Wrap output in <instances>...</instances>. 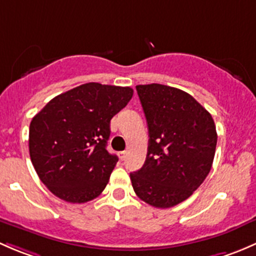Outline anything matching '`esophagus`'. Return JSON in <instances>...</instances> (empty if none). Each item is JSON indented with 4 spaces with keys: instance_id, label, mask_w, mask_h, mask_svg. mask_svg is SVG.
<instances>
[{
    "instance_id": "obj_1",
    "label": "esophagus",
    "mask_w": 256,
    "mask_h": 256,
    "mask_svg": "<svg viewBox=\"0 0 256 256\" xmlns=\"http://www.w3.org/2000/svg\"><path fill=\"white\" fill-rule=\"evenodd\" d=\"M127 154H128L127 150H123V152H120V159H122V160H124L126 158H127Z\"/></svg>"
}]
</instances>
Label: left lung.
Instances as JSON below:
<instances>
[{
	"label": "left lung",
	"mask_w": 256,
	"mask_h": 256,
	"mask_svg": "<svg viewBox=\"0 0 256 256\" xmlns=\"http://www.w3.org/2000/svg\"><path fill=\"white\" fill-rule=\"evenodd\" d=\"M149 132L143 168L130 174L142 201L170 208L188 198L212 168L214 120L191 94L160 84L136 86Z\"/></svg>",
	"instance_id": "8db88e82"
}]
</instances>
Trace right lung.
<instances>
[{
  "label": "right lung",
  "mask_w": 256,
  "mask_h": 256,
  "mask_svg": "<svg viewBox=\"0 0 256 256\" xmlns=\"http://www.w3.org/2000/svg\"><path fill=\"white\" fill-rule=\"evenodd\" d=\"M133 88L88 82L54 97L30 126V155L52 194L70 204L96 198L118 162L107 152L110 123Z\"/></svg>",
  "instance_id": "add662e5"
}]
</instances>
